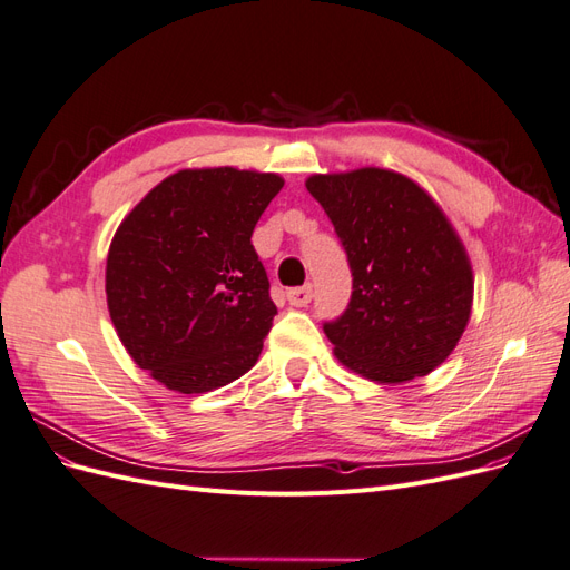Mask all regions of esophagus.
<instances>
[{
    "label": "esophagus",
    "mask_w": 570,
    "mask_h": 570,
    "mask_svg": "<svg viewBox=\"0 0 570 570\" xmlns=\"http://www.w3.org/2000/svg\"><path fill=\"white\" fill-rule=\"evenodd\" d=\"M287 302L292 306H306L308 302H312V285L287 289Z\"/></svg>",
    "instance_id": "esophagus-1"
}]
</instances>
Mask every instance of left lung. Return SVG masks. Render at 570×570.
Listing matches in <instances>:
<instances>
[{
  "label": "left lung",
  "mask_w": 570,
  "mask_h": 570,
  "mask_svg": "<svg viewBox=\"0 0 570 570\" xmlns=\"http://www.w3.org/2000/svg\"><path fill=\"white\" fill-rule=\"evenodd\" d=\"M306 189L342 239L352 299L323 331L342 366L402 385L454 352L473 308V268L459 233L425 189L396 170L314 174Z\"/></svg>",
  "instance_id": "8db88e82"
}]
</instances>
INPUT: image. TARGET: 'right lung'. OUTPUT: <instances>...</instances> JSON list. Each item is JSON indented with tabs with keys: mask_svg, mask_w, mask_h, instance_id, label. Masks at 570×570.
Segmentation results:
<instances>
[{
	"mask_svg": "<svg viewBox=\"0 0 570 570\" xmlns=\"http://www.w3.org/2000/svg\"><path fill=\"white\" fill-rule=\"evenodd\" d=\"M285 180L183 168L132 206L107 256L111 323L137 366L180 394L245 375L278 314L252 233Z\"/></svg>",
	"mask_w": 570,
	"mask_h": 570,
	"instance_id": "right-lung-1",
	"label": "right lung"
}]
</instances>
